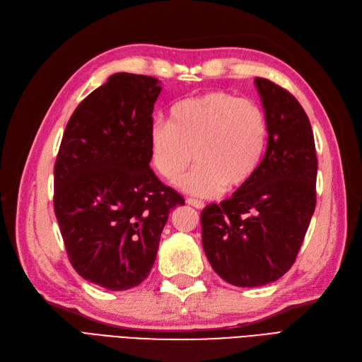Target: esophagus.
Here are the masks:
<instances>
[{
	"mask_svg": "<svg viewBox=\"0 0 362 362\" xmlns=\"http://www.w3.org/2000/svg\"><path fill=\"white\" fill-rule=\"evenodd\" d=\"M185 202H187L192 206H194V208H198V210H202V208L205 206V204L202 201L194 199V198H187V199H185Z\"/></svg>",
	"mask_w": 362,
	"mask_h": 362,
	"instance_id": "34e87169",
	"label": "esophagus"
}]
</instances>
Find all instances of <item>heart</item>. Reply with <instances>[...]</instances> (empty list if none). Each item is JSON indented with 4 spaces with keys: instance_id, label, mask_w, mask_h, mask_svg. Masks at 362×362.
I'll list each match as a JSON object with an SVG mask.
<instances>
[{
    "instance_id": "b5f03b06",
    "label": "heart",
    "mask_w": 362,
    "mask_h": 362,
    "mask_svg": "<svg viewBox=\"0 0 362 362\" xmlns=\"http://www.w3.org/2000/svg\"><path fill=\"white\" fill-rule=\"evenodd\" d=\"M269 137L262 108L223 90H213L173 104L169 122L149 127L148 146L152 168L175 182L194 160V169L180 185L201 198L225 189L245 187L255 177Z\"/></svg>"
}]
</instances>
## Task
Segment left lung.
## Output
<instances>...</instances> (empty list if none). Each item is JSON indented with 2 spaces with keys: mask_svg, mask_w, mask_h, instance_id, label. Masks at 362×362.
<instances>
[{
  "mask_svg": "<svg viewBox=\"0 0 362 362\" xmlns=\"http://www.w3.org/2000/svg\"><path fill=\"white\" fill-rule=\"evenodd\" d=\"M255 84L269 127L266 154L245 187L201 213L205 255L237 287L266 286L290 270L315 208L310 119L287 89L261 76Z\"/></svg>",
  "mask_w": 362,
  "mask_h": 362,
  "instance_id": "1",
  "label": "left lung"
}]
</instances>
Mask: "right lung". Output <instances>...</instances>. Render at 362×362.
I'll return each mask as SVG.
<instances>
[{
  "mask_svg": "<svg viewBox=\"0 0 362 362\" xmlns=\"http://www.w3.org/2000/svg\"><path fill=\"white\" fill-rule=\"evenodd\" d=\"M160 90L152 76L112 75L75 108L54 164V213L71 264L112 291L148 278L169 211L184 205L149 166Z\"/></svg>",
  "mask_w": 362,
  "mask_h": 362,
  "instance_id": "1",
  "label": "right lung"
}]
</instances>
